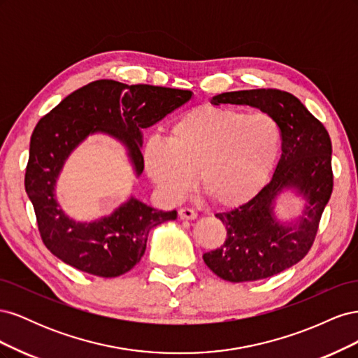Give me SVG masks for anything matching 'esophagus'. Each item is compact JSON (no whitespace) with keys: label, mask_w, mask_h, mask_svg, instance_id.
Wrapping results in <instances>:
<instances>
[{"label":"esophagus","mask_w":358,"mask_h":358,"mask_svg":"<svg viewBox=\"0 0 358 358\" xmlns=\"http://www.w3.org/2000/svg\"><path fill=\"white\" fill-rule=\"evenodd\" d=\"M179 218L180 220H196L197 213L189 208H182V209H179Z\"/></svg>","instance_id":"obj_1"}]
</instances>
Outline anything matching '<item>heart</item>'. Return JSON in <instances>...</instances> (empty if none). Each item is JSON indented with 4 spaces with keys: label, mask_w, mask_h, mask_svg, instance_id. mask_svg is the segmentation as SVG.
<instances>
[{
    "label": "heart",
    "mask_w": 358,
    "mask_h": 358,
    "mask_svg": "<svg viewBox=\"0 0 358 358\" xmlns=\"http://www.w3.org/2000/svg\"><path fill=\"white\" fill-rule=\"evenodd\" d=\"M280 148V131L267 113L200 106L183 113L166 142L145 150L149 178L170 200L196 183L215 204L233 208L251 200L268 180Z\"/></svg>",
    "instance_id": "1"
}]
</instances>
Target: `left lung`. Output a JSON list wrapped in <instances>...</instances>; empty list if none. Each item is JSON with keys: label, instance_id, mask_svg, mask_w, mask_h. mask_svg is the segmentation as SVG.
<instances>
[{"label": "left lung", "instance_id": "1", "mask_svg": "<svg viewBox=\"0 0 358 358\" xmlns=\"http://www.w3.org/2000/svg\"><path fill=\"white\" fill-rule=\"evenodd\" d=\"M212 103L258 107L279 127L282 155L272 180L248 203L215 215L227 230L225 242L203 254L206 266L229 282L266 279L299 263L315 241L333 191L331 140L322 122L287 91L224 92L215 95ZM285 187H296L308 200L301 220L289 226L273 213L277 194Z\"/></svg>", "mask_w": 358, "mask_h": 358}]
</instances>
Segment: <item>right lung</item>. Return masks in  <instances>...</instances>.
<instances>
[{"instance_id": "add662e5", "label": "right lung", "mask_w": 358, "mask_h": 358, "mask_svg": "<svg viewBox=\"0 0 358 358\" xmlns=\"http://www.w3.org/2000/svg\"><path fill=\"white\" fill-rule=\"evenodd\" d=\"M191 95L185 90L101 79L71 92L40 119L31 136L25 191L41 241L53 255L90 275L121 276L143 257L149 231L176 220V210H157L131 197L107 218L76 222L59 209L53 189L71 150L96 131L121 140L138 176L145 166L142 129L185 104Z\"/></svg>"}]
</instances>
